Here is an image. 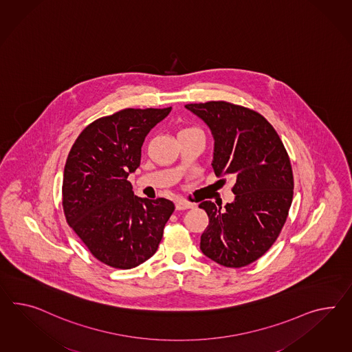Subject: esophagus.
<instances>
[{"label":"esophagus","instance_id":"34e87169","mask_svg":"<svg viewBox=\"0 0 352 352\" xmlns=\"http://www.w3.org/2000/svg\"><path fill=\"white\" fill-rule=\"evenodd\" d=\"M192 207H194V204L189 203V201H185V200L176 201V209L177 210H186V209H190V208Z\"/></svg>","mask_w":352,"mask_h":352}]
</instances>
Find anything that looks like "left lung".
I'll return each instance as SVG.
<instances>
[{
	"label": "left lung",
	"mask_w": 352,
	"mask_h": 352,
	"mask_svg": "<svg viewBox=\"0 0 352 352\" xmlns=\"http://www.w3.org/2000/svg\"><path fill=\"white\" fill-rule=\"evenodd\" d=\"M185 107L212 131L216 176L236 179L232 203L199 204L209 218L200 250L228 268L249 265L271 249L289 216L294 197L289 154L277 131L252 109L225 100Z\"/></svg>",
	"instance_id": "left-lung-1"
}]
</instances>
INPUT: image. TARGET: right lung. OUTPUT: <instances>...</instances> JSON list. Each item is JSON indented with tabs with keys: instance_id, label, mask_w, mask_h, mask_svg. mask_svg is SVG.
Wrapping results in <instances>:
<instances>
[{
	"instance_id": "right-lung-1",
	"label": "right lung",
	"mask_w": 352,
	"mask_h": 352,
	"mask_svg": "<svg viewBox=\"0 0 352 352\" xmlns=\"http://www.w3.org/2000/svg\"><path fill=\"white\" fill-rule=\"evenodd\" d=\"M167 109H125L85 127L67 155L63 181L66 221L94 258L131 270L148 261L175 206L138 198L127 181L140 166L145 136Z\"/></svg>"
}]
</instances>
